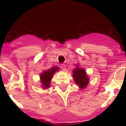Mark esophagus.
I'll return each instance as SVG.
<instances>
[{"mask_svg":"<svg viewBox=\"0 0 126 126\" xmlns=\"http://www.w3.org/2000/svg\"><path fill=\"white\" fill-rule=\"evenodd\" d=\"M61 68H62V69L64 70V71H65V69H66V67H65V64H61Z\"/></svg>","mask_w":126,"mask_h":126,"instance_id":"esophagus-1","label":"esophagus"}]
</instances>
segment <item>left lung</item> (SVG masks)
Returning <instances> with one entry per match:
<instances>
[{
  "label": "left lung",
  "instance_id": "1",
  "mask_svg": "<svg viewBox=\"0 0 126 126\" xmlns=\"http://www.w3.org/2000/svg\"><path fill=\"white\" fill-rule=\"evenodd\" d=\"M76 67L73 70V78L77 86L81 90L86 88L88 84L90 78L84 69L80 67L79 64H76Z\"/></svg>",
  "mask_w": 126,
  "mask_h": 126
}]
</instances>
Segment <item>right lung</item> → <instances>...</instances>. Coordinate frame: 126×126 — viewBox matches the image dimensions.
I'll return each mask as SVG.
<instances>
[{
	"label": "right lung",
	"instance_id": "1",
	"mask_svg": "<svg viewBox=\"0 0 126 126\" xmlns=\"http://www.w3.org/2000/svg\"><path fill=\"white\" fill-rule=\"evenodd\" d=\"M60 68L57 66H53L47 70L43 71L41 74H40L42 88L44 90L49 88L50 86L51 80L53 78V74L57 72Z\"/></svg>",
	"mask_w": 126,
	"mask_h": 126
}]
</instances>
